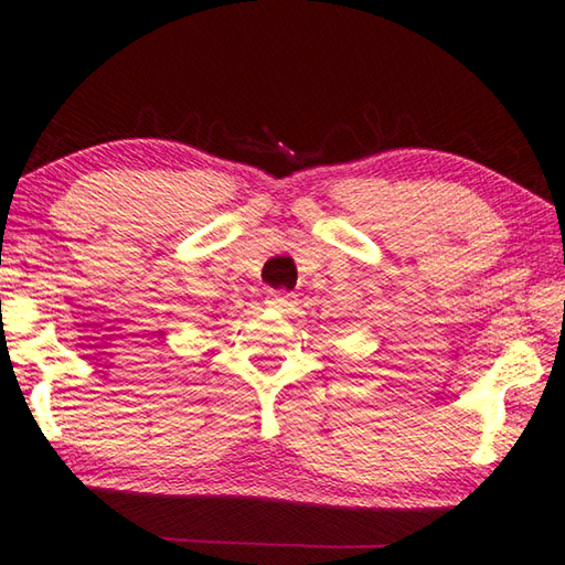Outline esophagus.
Returning a JSON list of instances; mask_svg holds the SVG:
<instances>
[{
    "instance_id": "34e87169",
    "label": "esophagus",
    "mask_w": 565,
    "mask_h": 565,
    "mask_svg": "<svg viewBox=\"0 0 565 565\" xmlns=\"http://www.w3.org/2000/svg\"><path fill=\"white\" fill-rule=\"evenodd\" d=\"M266 303H269L271 309H276V311L289 313L296 306V296L286 294V291H269V294H266Z\"/></svg>"
}]
</instances>
